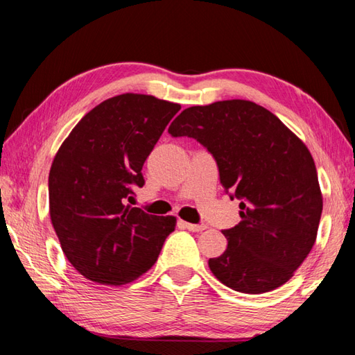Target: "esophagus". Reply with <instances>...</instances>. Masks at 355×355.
Here are the masks:
<instances>
[{
    "label": "esophagus",
    "mask_w": 355,
    "mask_h": 355,
    "mask_svg": "<svg viewBox=\"0 0 355 355\" xmlns=\"http://www.w3.org/2000/svg\"><path fill=\"white\" fill-rule=\"evenodd\" d=\"M178 224L182 225V227H184V229H187V230H191V232H202V230L206 229L205 224H192V223H186V221H183V220H180Z\"/></svg>",
    "instance_id": "esophagus-1"
}]
</instances>
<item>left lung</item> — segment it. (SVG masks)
I'll return each instance as SVG.
<instances>
[{"label": "left lung", "mask_w": 355, "mask_h": 355, "mask_svg": "<svg viewBox=\"0 0 355 355\" xmlns=\"http://www.w3.org/2000/svg\"><path fill=\"white\" fill-rule=\"evenodd\" d=\"M172 137H192L215 157L241 221L209 268L229 288L261 294L288 282L318 238L323 198L311 153L273 112L250 101L186 108ZM233 198V197H232Z\"/></svg>", "instance_id": "8db88e82"}]
</instances>
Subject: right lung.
I'll use <instances>...</instances> for the list:
<instances>
[{
	"label": "right lung",
	"mask_w": 355,
	"mask_h": 355,
	"mask_svg": "<svg viewBox=\"0 0 355 355\" xmlns=\"http://www.w3.org/2000/svg\"><path fill=\"white\" fill-rule=\"evenodd\" d=\"M180 108L148 94L114 96L79 120L53 158L50 220L67 259L88 281H135L175 230V216L126 202L145 184L143 163Z\"/></svg>",
	"instance_id": "add662e5"
}]
</instances>
